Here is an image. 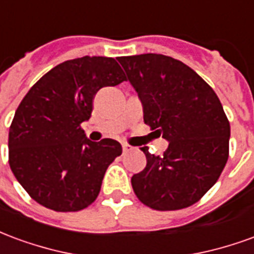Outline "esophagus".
I'll use <instances>...</instances> for the list:
<instances>
[{"instance_id":"esophagus-1","label":"esophagus","mask_w":254,"mask_h":254,"mask_svg":"<svg viewBox=\"0 0 254 254\" xmlns=\"http://www.w3.org/2000/svg\"><path fill=\"white\" fill-rule=\"evenodd\" d=\"M122 151H124V154H127V152L133 151V147L132 145H129V144H124V145H122Z\"/></svg>"}]
</instances>
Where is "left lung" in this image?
<instances>
[{
	"mask_svg": "<svg viewBox=\"0 0 254 254\" xmlns=\"http://www.w3.org/2000/svg\"><path fill=\"white\" fill-rule=\"evenodd\" d=\"M143 102L144 122L169 141L163 156L143 149L147 166L132 177L144 205H193L218 181L229 159L230 122L218 95L191 67L163 54L120 57Z\"/></svg>",
	"mask_w": 254,
	"mask_h": 254,
	"instance_id": "8db88e82",
	"label": "left lung"
}]
</instances>
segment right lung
I'll return each instance as SVG.
<instances>
[{"instance_id": "add662e5", "label": "right lung", "mask_w": 254, "mask_h": 254, "mask_svg": "<svg viewBox=\"0 0 254 254\" xmlns=\"http://www.w3.org/2000/svg\"><path fill=\"white\" fill-rule=\"evenodd\" d=\"M127 81L114 58L69 60L42 76L20 102L9 127V166L43 207L76 212L96 200L107 167L122 154L113 138L94 143L81 124L103 87Z\"/></svg>"}]
</instances>
